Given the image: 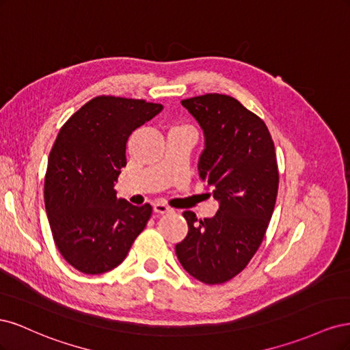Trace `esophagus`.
<instances>
[{
	"label": "esophagus",
	"instance_id": "34e87169",
	"mask_svg": "<svg viewBox=\"0 0 350 350\" xmlns=\"http://www.w3.org/2000/svg\"><path fill=\"white\" fill-rule=\"evenodd\" d=\"M153 211H154V213H157V215H165V213H171L172 208L167 207L163 203H154L153 204Z\"/></svg>",
	"mask_w": 350,
	"mask_h": 350
}]
</instances>
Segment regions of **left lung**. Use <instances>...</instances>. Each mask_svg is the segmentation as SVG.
<instances>
[{"label": "left lung", "instance_id": "left-lung-1", "mask_svg": "<svg viewBox=\"0 0 350 350\" xmlns=\"http://www.w3.org/2000/svg\"><path fill=\"white\" fill-rule=\"evenodd\" d=\"M181 105L203 130L198 175L219 210L204 220L184 211L188 235L175 252L197 280L225 283L245 269L267 230L279 188L276 152L264 121L234 98L208 93Z\"/></svg>", "mask_w": 350, "mask_h": 350}]
</instances>
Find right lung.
Listing matches in <instances>:
<instances>
[{
  "label": "right lung",
  "instance_id": "add662e5",
  "mask_svg": "<svg viewBox=\"0 0 350 350\" xmlns=\"http://www.w3.org/2000/svg\"><path fill=\"white\" fill-rule=\"evenodd\" d=\"M163 107L139 99L98 96L62 126L49 153L45 207L61 256L86 274L107 273L124 261L152 215L116 197L134 130Z\"/></svg>",
  "mask_w": 350,
  "mask_h": 350
}]
</instances>
